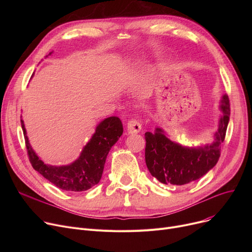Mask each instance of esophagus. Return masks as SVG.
Wrapping results in <instances>:
<instances>
[{
  "label": "esophagus",
  "instance_id": "34e87169",
  "mask_svg": "<svg viewBox=\"0 0 252 252\" xmlns=\"http://www.w3.org/2000/svg\"><path fill=\"white\" fill-rule=\"evenodd\" d=\"M142 129V125L137 121V119L131 118L126 124L127 134H137L140 133Z\"/></svg>",
  "mask_w": 252,
  "mask_h": 252
}]
</instances>
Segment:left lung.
Here are the masks:
<instances>
[{
  "label": "left lung",
  "instance_id": "obj_1",
  "mask_svg": "<svg viewBox=\"0 0 252 252\" xmlns=\"http://www.w3.org/2000/svg\"><path fill=\"white\" fill-rule=\"evenodd\" d=\"M221 115L214 142L201 146H185L168 138L161 127L154 133H145L146 148L145 160L150 174L162 184L187 185L199 180L213 168L220 158V146L224 140L230 121V102L222 95L220 102Z\"/></svg>",
  "mask_w": 252,
  "mask_h": 252
}]
</instances>
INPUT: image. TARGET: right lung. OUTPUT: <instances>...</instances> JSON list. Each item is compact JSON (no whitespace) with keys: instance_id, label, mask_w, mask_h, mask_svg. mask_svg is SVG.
I'll return each instance as SVG.
<instances>
[{"instance_id":"1","label":"right lung","mask_w":252,"mask_h":252,"mask_svg":"<svg viewBox=\"0 0 252 252\" xmlns=\"http://www.w3.org/2000/svg\"><path fill=\"white\" fill-rule=\"evenodd\" d=\"M21 126L32 167L56 187L68 192L86 191L100 182L106 157L111 147L124 133L122 121L117 116L105 118L96 126L94 135L86 144L76 160L70 164L56 166L46 164L36 155L26 136V129L22 119Z\"/></svg>"}]
</instances>
